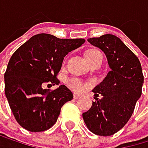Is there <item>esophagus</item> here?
Segmentation results:
<instances>
[{"label": "esophagus", "instance_id": "obj_1", "mask_svg": "<svg viewBox=\"0 0 148 148\" xmlns=\"http://www.w3.org/2000/svg\"><path fill=\"white\" fill-rule=\"evenodd\" d=\"M73 96H74V99H76V100L80 98V95H78V93H74Z\"/></svg>", "mask_w": 148, "mask_h": 148}]
</instances>
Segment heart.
I'll list each match as a JSON object with an SVG mask.
<instances>
[{"label":"heart","instance_id":"heart-1","mask_svg":"<svg viewBox=\"0 0 148 148\" xmlns=\"http://www.w3.org/2000/svg\"><path fill=\"white\" fill-rule=\"evenodd\" d=\"M100 53H101L98 51V50H95V49L88 50V51L85 52V57H86V59L89 61V63L91 64V63H92L97 57H98V56L100 55ZM68 85L71 90H73L74 92L82 91V89L84 87L83 82L79 79H77V78L69 79L68 80Z\"/></svg>","mask_w":148,"mask_h":148}]
</instances>
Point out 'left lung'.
Wrapping results in <instances>:
<instances>
[{
	"instance_id": "left-lung-1",
	"label": "left lung",
	"mask_w": 148,
	"mask_h": 148,
	"mask_svg": "<svg viewBox=\"0 0 148 148\" xmlns=\"http://www.w3.org/2000/svg\"><path fill=\"white\" fill-rule=\"evenodd\" d=\"M88 42L105 53L110 71L92 90L95 101L82 117L92 132L109 136L124 127L142 95V66L138 57L115 35L105 34Z\"/></svg>"
}]
</instances>
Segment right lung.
<instances>
[{
    "label": "right lung",
    "instance_id": "1",
    "mask_svg": "<svg viewBox=\"0 0 148 148\" xmlns=\"http://www.w3.org/2000/svg\"><path fill=\"white\" fill-rule=\"evenodd\" d=\"M84 42V39H59L42 33L31 37L13 53L4 73V92L24 129L32 132L50 129L63 105L73 99L66 85L53 91L45 88L59 84L56 76L64 57Z\"/></svg>",
    "mask_w": 148,
    "mask_h": 148
}]
</instances>
